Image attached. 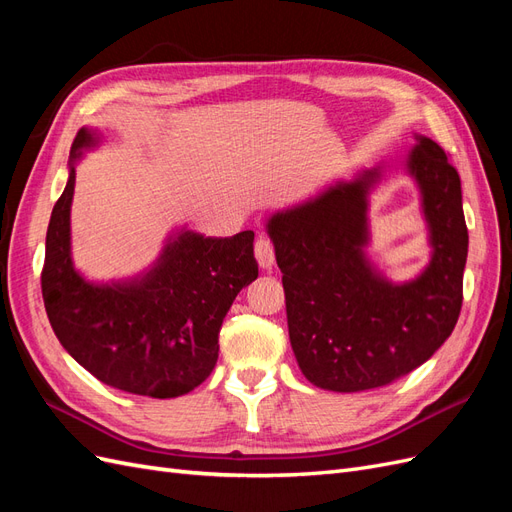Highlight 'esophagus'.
<instances>
[{
	"label": "esophagus",
	"instance_id": "esophagus-1",
	"mask_svg": "<svg viewBox=\"0 0 512 512\" xmlns=\"http://www.w3.org/2000/svg\"><path fill=\"white\" fill-rule=\"evenodd\" d=\"M256 260L260 269H271L273 262H275V250H273V243L269 237H260L256 241Z\"/></svg>",
	"mask_w": 512,
	"mask_h": 512
}]
</instances>
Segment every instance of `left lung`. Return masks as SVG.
<instances>
[{
  "mask_svg": "<svg viewBox=\"0 0 512 512\" xmlns=\"http://www.w3.org/2000/svg\"><path fill=\"white\" fill-rule=\"evenodd\" d=\"M408 170L421 188L433 247L412 282H386L363 254L367 194L380 168L339 181L267 224L282 269L290 344L303 376L320 389L356 393L391 384L423 365L455 329L468 258L461 179L427 136H416Z\"/></svg>",
  "mask_w": 512,
  "mask_h": 512,
  "instance_id": "8db88e82",
  "label": "left lung"
}]
</instances>
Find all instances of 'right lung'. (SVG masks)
Returning <instances> with one entry per match:
<instances>
[{"mask_svg": "<svg viewBox=\"0 0 512 512\" xmlns=\"http://www.w3.org/2000/svg\"><path fill=\"white\" fill-rule=\"evenodd\" d=\"M96 143L87 128L76 134L66 190L46 230V316L61 346L100 382L156 399L185 395L209 378L224 316L258 277L254 232L211 239L181 230L145 275L115 284L83 280L70 256L74 162Z\"/></svg>", "mask_w": 512, "mask_h": 512, "instance_id": "1", "label": "right lung"}]
</instances>
